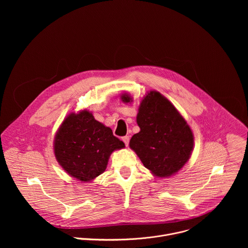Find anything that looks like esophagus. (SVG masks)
I'll list each match as a JSON object with an SVG mask.
<instances>
[{
  "label": "esophagus",
  "mask_w": 248,
  "mask_h": 248,
  "mask_svg": "<svg viewBox=\"0 0 248 248\" xmlns=\"http://www.w3.org/2000/svg\"><path fill=\"white\" fill-rule=\"evenodd\" d=\"M123 141L124 142L125 146H127L128 143H129V137H128V136H124V137H123Z\"/></svg>",
  "instance_id": "34e87169"
}]
</instances>
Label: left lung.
Listing matches in <instances>:
<instances>
[{"label": "left lung", "mask_w": 248, "mask_h": 248, "mask_svg": "<svg viewBox=\"0 0 248 248\" xmlns=\"http://www.w3.org/2000/svg\"><path fill=\"white\" fill-rule=\"evenodd\" d=\"M122 99L131 100L128 95ZM136 121L140 131L131 137L129 147L144 167L159 178L180 170L191 155L193 134L173 105L151 91L141 101Z\"/></svg>", "instance_id": "left-lung-1"}]
</instances>
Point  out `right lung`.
I'll list each match as a JSON object with an SVG mask.
<instances>
[{
    "label": "right lung",
    "mask_w": 248,
    "mask_h": 248,
    "mask_svg": "<svg viewBox=\"0 0 248 248\" xmlns=\"http://www.w3.org/2000/svg\"><path fill=\"white\" fill-rule=\"evenodd\" d=\"M124 143L110 127L82 111L70 114L62 124L55 138V156L62 169L81 182H89L107 168L113 151Z\"/></svg>",
    "instance_id": "obj_1"
}]
</instances>
